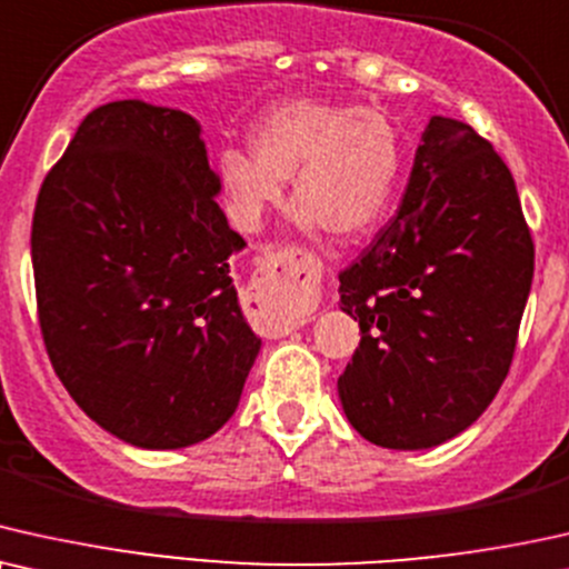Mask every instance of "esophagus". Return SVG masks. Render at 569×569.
<instances>
[{
  "label": "esophagus",
  "instance_id": "obj_1",
  "mask_svg": "<svg viewBox=\"0 0 569 569\" xmlns=\"http://www.w3.org/2000/svg\"><path fill=\"white\" fill-rule=\"evenodd\" d=\"M260 283L280 305H307L312 307L317 297V276L307 257L293 252V249H280L276 254H268L260 262ZM312 322V312H301L293 317V328Z\"/></svg>",
  "mask_w": 569,
  "mask_h": 569
}]
</instances>
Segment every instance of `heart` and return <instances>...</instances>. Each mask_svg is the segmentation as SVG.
<instances>
[{
  "label": "heart",
  "instance_id": "1",
  "mask_svg": "<svg viewBox=\"0 0 569 569\" xmlns=\"http://www.w3.org/2000/svg\"><path fill=\"white\" fill-rule=\"evenodd\" d=\"M400 169L398 130L372 106L289 98L257 121L252 150L226 148L218 171L233 216L257 229L291 179L293 223L356 237L380 221Z\"/></svg>",
  "mask_w": 569,
  "mask_h": 569
}]
</instances>
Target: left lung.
<instances>
[{"label":"left lung","mask_w":569,"mask_h":569,"mask_svg":"<svg viewBox=\"0 0 569 569\" xmlns=\"http://www.w3.org/2000/svg\"><path fill=\"white\" fill-rule=\"evenodd\" d=\"M338 278L361 328L338 377L351 427L388 450L471 427L510 372L533 280L531 231L491 142L431 117L396 218Z\"/></svg>","instance_id":"8db88e82"}]
</instances>
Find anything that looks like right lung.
I'll return each instance as SVG.
<instances>
[{
  "instance_id": "obj_1",
  "label": "right lung",
  "mask_w": 569,
  "mask_h": 569,
  "mask_svg": "<svg viewBox=\"0 0 569 569\" xmlns=\"http://www.w3.org/2000/svg\"><path fill=\"white\" fill-rule=\"evenodd\" d=\"M200 121L138 98L90 111L36 200L38 322L51 367L98 427L179 450L237 411L260 353L229 257Z\"/></svg>"
}]
</instances>
